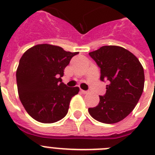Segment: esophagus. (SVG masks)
<instances>
[{"label":"esophagus","mask_w":155,"mask_h":155,"mask_svg":"<svg viewBox=\"0 0 155 155\" xmlns=\"http://www.w3.org/2000/svg\"><path fill=\"white\" fill-rule=\"evenodd\" d=\"M81 92L83 93V94H87V93H88V91H84V90L81 89Z\"/></svg>","instance_id":"1"}]
</instances>
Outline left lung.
I'll return each instance as SVG.
<instances>
[{"label": "left lung", "instance_id": "left-lung-1", "mask_svg": "<svg viewBox=\"0 0 155 155\" xmlns=\"http://www.w3.org/2000/svg\"><path fill=\"white\" fill-rule=\"evenodd\" d=\"M89 56L100 68L101 81L109 84L98 105L88 112L101 123H118L132 112L143 93V67L132 53L120 46H102Z\"/></svg>", "mask_w": 155, "mask_h": 155}]
</instances>
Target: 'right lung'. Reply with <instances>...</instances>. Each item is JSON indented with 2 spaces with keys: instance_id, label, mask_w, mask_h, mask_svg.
<instances>
[{
  "instance_id": "1",
  "label": "right lung",
  "mask_w": 155,
  "mask_h": 155,
  "mask_svg": "<svg viewBox=\"0 0 155 155\" xmlns=\"http://www.w3.org/2000/svg\"><path fill=\"white\" fill-rule=\"evenodd\" d=\"M78 54L50 44L30 48L19 61L16 71L19 98L27 113L36 121L53 124L62 120L78 87L62 83L64 69Z\"/></svg>"
}]
</instances>
